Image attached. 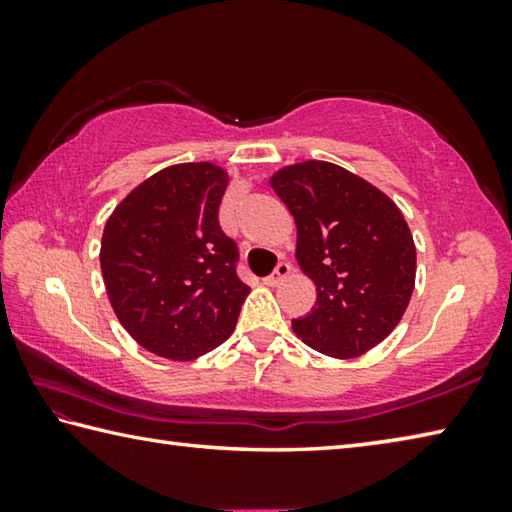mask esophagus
Instances as JSON below:
<instances>
[{
	"label": "esophagus",
	"mask_w": 512,
	"mask_h": 512,
	"mask_svg": "<svg viewBox=\"0 0 512 512\" xmlns=\"http://www.w3.org/2000/svg\"><path fill=\"white\" fill-rule=\"evenodd\" d=\"M289 273H291V266H289V262H280V264H277L275 271H273L271 275H268L264 282L268 284V287H277V284L287 280Z\"/></svg>",
	"instance_id": "34e87169"
}]
</instances>
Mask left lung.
Returning <instances> with one entry per match:
<instances>
[{
  "instance_id": "left-lung-1",
  "label": "left lung",
  "mask_w": 512,
  "mask_h": 512,
  "mask_svg": "<svg viewBox=\"0 0 512 512\" xmlns=\"http://www.w3.org/2000/svg\"><path fill=\"white\" fill-rule=\"evenodd\" d=\"M271 187L298 228L296 259L316 284V307L293 320L309 348L352 359L400 323L415 287V244L391 198L339 164L307 160Z\"/></svg>"
}]
</instances>
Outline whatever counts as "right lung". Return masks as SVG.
Instances as JSON below:
<instances>
[{
    "label": "right lung",
    "instance_id": "add662e5",
    "mask_svg": "<svg viewBox=\"0 0 512 512\" xmlns=\"http://www.w3.org/2000/svg\"><path fill=\"white\" fill-rule=\"evenodd\" d=\"M228 173L173 164L137 185L103 228L101 273L133 339L158 357L192 361L228 339L250 293L239 250L219 225Z\"/></svg>",
    "mask_w": 512,
    "mask_h": 512
}]
</instances>
